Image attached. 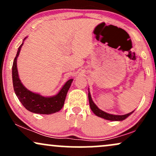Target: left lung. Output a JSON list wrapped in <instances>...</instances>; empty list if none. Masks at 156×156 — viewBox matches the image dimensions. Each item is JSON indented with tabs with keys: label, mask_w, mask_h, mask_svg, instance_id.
Segmentation results:
<instances>
[{
	"label": "left lung",
	"mask_w": 156,
	"mask_h": 156,
	"mask_svg": "<svg viewBox=\"0 0 156 156\" xmlns=\"http://www.w3.org/2000/svg\"><path fill=\"white\" fill-rule=\"evenodd\" d=\"M88 97H89V105H90L91 110L92 111L93 113H94L95 115L98 116V117H100L101 118H103V119H107V120H111V121H122L124 119H126L127 117H129L130 114L133 112V111L132 112L128 113L127 114H124V115H114V114H108V113H106L103 111H102L98 108L97 105L94 104V103L93 102L92 98H91L90 92L88 93Z\"/></svg>",
	"instance_id": "8db88e82"
}]
</instances>
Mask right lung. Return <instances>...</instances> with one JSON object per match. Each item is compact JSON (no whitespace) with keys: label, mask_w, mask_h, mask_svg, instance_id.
I'll return each mask as SVG.
<instances>
[{"label":"right lung","mask_w":156,"mask_h":156,"mask_svg":"<svg viewBox=\"0 0 156 156\" xmlns=\"http://www.w3.org/2000/svg\"><path fill=\"white\" fill-rule=\"evenodd\" d=\"M26 39V37L23 39V41ZM23 44V42L18 48V51L12 65V81L16 95L23 106L31 112L40 114H51L59 112L63 107L66 95L73 79L68 80L58 94L52 97L42 96L41 94L32 92L27 89L20 80L17 67V57Z\"/></svg>","instance_id":"1"}]
</instances>
